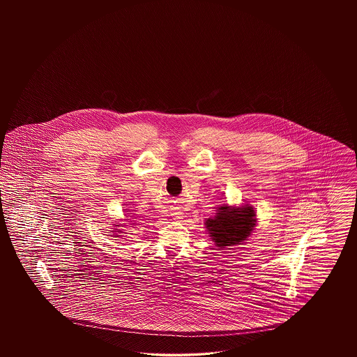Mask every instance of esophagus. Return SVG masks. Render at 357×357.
I'll list each match as a JSON object with an SVG mask.
<instances>
[{
  "label": "esophagus",
  "instance_id": "1",
  "mask_svg": "<svg viewBox=\"0 0 357 357\" xmlns=\"http://www.w3.org/2000/svg\"><path fill=\"white\" fill-rule=\"evenodd\" d=\"M171 215L174 217V220H182V217H183L182 211H179V210H172Z\"/></svg>",
  "mask_w": 357,
  "mask_h": 357
}]
</instances>
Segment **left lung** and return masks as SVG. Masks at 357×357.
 I'll return each instance as SVG.
<instances>
[{
	"mask_svg": "<svg viewBox=\"0 0 357 357\" xmlns=\"http://www.w3.org/2000/svg\"><path fill=\"white\" fill-rule=\"evenodd\" d=\"M255 226V210L252 206L239 208L221 206L215 217L206 221V227L218 248L231 246L245 241Z\"/></svg>",
	"mask_w": 357,
	"mask_h": 357,
	"instance_id": "8db88e82",
	"label": "left lung"
}]
</instances>
